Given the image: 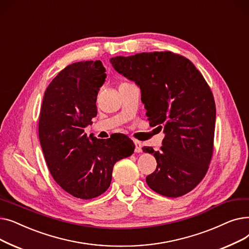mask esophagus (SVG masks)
Returning <instances> with one entry per match:
<instances>
[{
    "instance_id": "34e87169",
    "label": "esophagus",
    "mask_w": 249,
    "mask_h": 249,
    "mask_svg": "<svg viewBox=\"0 0 249 249\" xmlns=\"http://www.w3.org/2000/svg\"><path fill=\"white\" fill-rule=\"evenodd\" d=\"M134 143H135V145H136V152L137 153H141L142 152V147H143V144L141 143V142H139V141H137V140H134Z\"/></svg>"
}]
</instances>
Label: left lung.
Returning <instances> with one entry per match:
<instances>
[{"label":"left lung","mask_w":249,"mask_h":249,"mask_svg":"<svg viewBox=\"0 0 249 249\" xmlns=\"http://www.w3.org/2000/svg\"><path fill=\"white\" fill-rule=\"evenodd\" d=\"M116 72L136 82L153 126L163 128L157 161L146 177L151 189L168 197L189 193L205 177L214 150L216 105L203 75L188 58L171 52L115 56Z\"/></svg>","instance_id":"left-lung-1"}]
</instances>
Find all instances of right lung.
<instances>
[{
  "label": "right lung",
  "instance_id": "add662e5",
  "mask_svg": "<svg viewBox=\"0 0 249 249\" xmlns=\"http://www.w3.org/2000/svg\"><path fill=\"white\" fill-rule=\"evenodd\" d=\"M104 72L100 61L69 65L46 88L39 114L38 135L47 167L65 192L82 199L107 191L114 164L135 150L125 135L120 141L100 140L84 132L97 114Z\"/></svg>",
  "mask_w": 249,
  "mask_h": 249
}]
</instances>
